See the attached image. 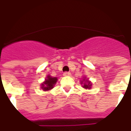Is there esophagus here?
Wrapping results in <instances>:
<instances>
[{
	"label": "esophagus",
	"mask_w": 131,
	"mask_h": 131,
	"mask_svg": "<svg viewBox=\"0 0 131 131\" xmlns=\"http://www.w3.org/2000/svg\"><path fill=\"white\" fill-rule=\"evenodd\" d=\"M63 75H64V76H70L71 73L70 72H64L63 73Z\"/></svg>",
	"instance_id": "esophagus-1"
}]
</instances>
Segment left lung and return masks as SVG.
<instances>
[{
	"label": "left lung",
	"mask_w": 131,
	"mask_h": 131,
	"mask_svg": "<svg viewBox=\"0 0 131 131\" xmlns=\"http://www.w3.org/2000/svg\"><path fill=\"white\" fill-rule=\"evenodd\" d=\"M80 84L82 85V87L85 89H88L90 90L92 88V83L89 80L87 77H83V80H80Z\"/></svg>",
	"instance_id": "8db88e82"
}]
</instances>
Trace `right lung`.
<instances>
[{"mask_svg": "<svg viewBox=\"0 0 131 131\" xmlns=\"http://www.w3.org/2000/svg\"><path fill=\"white\" fill-rule=\"evenodd\" d=\"M58 81L57 77H52L50 75H48L45 78V80L41 84V88L43 91L46 92L52 90Z\"/></svg>", "mask_w": 131, "mask_h": 131, "instance_id": "obj_1", "label": "right lung"}]
</instances>
